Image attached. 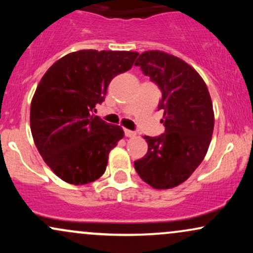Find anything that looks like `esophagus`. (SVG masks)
Instances as JSON below:
<instances>
[{"mask_svg":"<svg viewBox=\"0 0 253 253\" xmlns=\"http://www.w3.org/2000/svg\"><path fill=\"white\" fill-rule=\"evenodd\" d=\"M125 135L126 136H135V132H133V130H130V129H125Z\"/></svg>","mask_w":253,"mask_h":253,"instance_id":"34e87169","label":"esophagus"}]
</instances>
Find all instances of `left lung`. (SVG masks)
<instances>
[{
	"instance_id": "obj_1",
	"label": "left lung",
	"mask_w": 253,
	"mask_h": 253,
	"mask_svg": "<svg viewBox=\"0 0 253 253\" xmlns=\"http://www.w3.org/2000/svg\"><path fill=\"white\" fill-rule=\"evenodd\" d=\"M159 86L165 133L145 135L149 149L134 162L140 178L156 189L181 184L201 164L214 128L213 104L200 75L182 59L161 51H146L134 64Z\"/></svg>"
}]
</instances>
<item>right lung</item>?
I'll list each match as a JSON object with an SVG mask.
<instances>
[{
	"label": "right lung",
	"instance_id": "1",
	"mask_svg": "<svg viewBox=\"0 0 253 253\" xmlns=\"http://www.w3.org/2000/svg\"><path fill=\"white\" fill-rule=\"evenodd\" d=\"M139 53L82 50L48 69L31 104V130L45 163L75 185L96 181L106 171L110 150L124 138L118 125L95 117L110 81L128 71Z\"/></svg>",
	"mask_w": 253,
	"mask_h": 253
}]
</instances>
